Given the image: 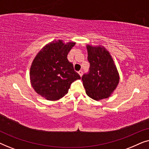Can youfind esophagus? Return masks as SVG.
Masks as SVG:
<instances>
[{
	"mask_svg": "<svg viewBox=\"0 0 149 149\" xmlns=\"http://www.w3.org/2000/svg\"><path fill=\"white\" fill-rule=\"evenodd\" d=\"M78 72H79V75H80L81 77H82V75H83V70H79Z\"/></svg>",
	"mask_w": 149,
	"mask_h": 149,
	"instance_id": "esophagus-1",
	"label": "esophagus"
}]
</instances>
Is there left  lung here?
Masks as SVG:
<instances>
[{
  "instance_id": "8db88e82",
  "label": "left lung",
  "mask_w": 149,
  "mask_h": 149,
  "mask_svg": "<svg viewBox=\"0 0 149 149\" xmlns=\"http://www.w3.org/2000/svg\"><path fill=\"white\" fill-rule=\"evenodd\" d=\"M90 66L82 77L87 95L95 100L111 96L119 82L117 67L110 53L103 46L87 45Z\"/></svg>"
}]
</instances>
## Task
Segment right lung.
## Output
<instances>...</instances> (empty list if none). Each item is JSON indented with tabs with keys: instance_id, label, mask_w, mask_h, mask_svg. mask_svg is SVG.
Masks as SVG:
<instances>
[{
	"instance_id": "1",
	"label": "right lung",
	"mask_w": 149,
	"mask_h": 149,
	"mask_svg": "<svg viewBox=\"0 0 149 149\" xmlns=\"http://www.w3.org/2000/svg\"><path fill=\"white\" fill-rule=\"evenodd\" d=\"M74 45V42L65 44L62 40H54L38 53L30 67V79L38 95L48 100H57L68 92L71 83L81 79L67 59Z\"/></svg>"
}]
</instances>
